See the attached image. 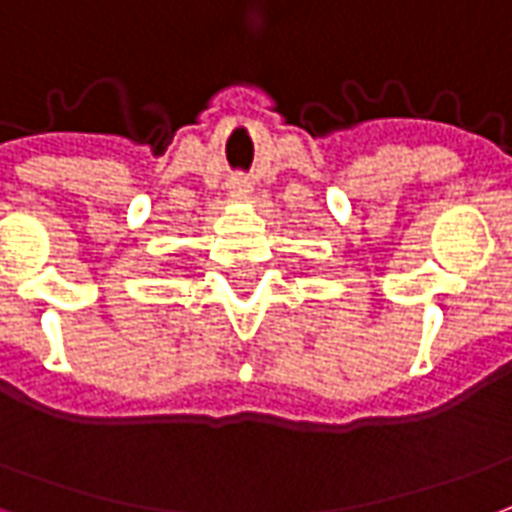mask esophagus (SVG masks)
<instances>
[{
  "label": "esophagus",
  "mask_w": 512,
  "mask_h": 512,
  "mask_svg": "<svg viewBox=\"0 0 512 512\" xmlns=\"http://www.w3.org/2000/svg\"><path fill=\"white\" fill-rule=\"evenodd\" d=\"M249 188H252V185H249V180H246L244 174H235V177H230V194L244 196L249 194Z\"/></svg>",
  "instance_id": "1"
}]
</instances>
